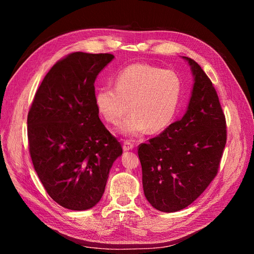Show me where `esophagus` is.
Instances as JSON below:
<instances>
[{"mask_svg":"<svg viewBox=\"0 0 254 254\" xmlns=\"http://www.w3.org/2000/svg\"><path fill=\"white\" fill-rule=\"evenodd\" d=\"M134 147V144L130 141H125L124 145H123V149L124 151H128V150H132Z\"/></svg>","mask_w":254,"mask_h":254,"instance_id":"1","label":"esophagus"}]
</instances>
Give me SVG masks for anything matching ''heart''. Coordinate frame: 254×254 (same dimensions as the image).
I'll return each mask as SVG.
<instances>
[{
	"mask_svg": "<svg viewBox=\"0 0 254 254\" xmlns=\"http://www.w3.org/2000/svg\"><path fill=\"white\" fill-rule=\"evenodd\" d=\"M183 83L172 70L147 64H134L121 71L115 87L99 88L95 93L98 113L110 124H118L129 110V115L118 131L135 137L149 129L162 131L172 124L179 109Z\"/></svg>",
	"mask_w": 254,
	"mask_h": 254,
	"instance_id": "heart-1",
	"label": "heart"
}]
</instances>
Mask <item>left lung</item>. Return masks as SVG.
Instances as JSON below:
<instances>
[{
    "label": "left lung",
    "mask_w": 254,
    "mask_h": 254,
    "mask_svg": "<svg viewBox=\"0 0 254 254\" xmlns=\"http://www.w3.org/2000/svg\"><path fill=\"white\" fill-rule=\"evenodd\" d=\"M183 58L194 77L188 110L137 151L145 197L166 213L184 209L203 193L217 175L227 142L216 90L196 61Z\"/></svg>",
    "instance_id": "1"
}]
</instances>
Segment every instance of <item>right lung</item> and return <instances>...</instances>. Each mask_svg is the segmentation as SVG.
Here are the masks:
<instances>
[{
  "mask_svg": "<svg viewBox=\"0 0 254 254\" xmlns=\"http://www.w3.org/2000/svg\"><path fill=\"white\" fill-rule=\"evenodd\" d=\"M113 58L76 52L57 61L28 111L35 171L53 200L68 210H89L101 200L110 168L123 153L95 106V79Z\"/></svg>",
  "mask_w": 254,
  "mask_h": 254,
  "instance_id": "add662e5",
  "label": "right lung"
}]
</instances>
